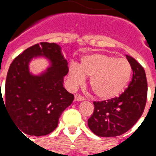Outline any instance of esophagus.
Wrapping results in <instances>:
<instances>
[{
  "mask_svg": "<svg viewBox=\"0 0 156 156\" xmlns=\"http://www.w3.org/2000/svg\"><path fill=\"white\" fill-rule=\"evenodd\" d=\"M74 100L75 101H83L84 100V98L81 96L80 94H76L74 96Z\"/></svg>",
  "mask_w": 156,
  "mask_h": 156,
  "instance_id": "34e87169",
  "label": "esophagus"
}]
</instances>
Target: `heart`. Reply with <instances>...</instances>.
Listing matches in <instances>:
<instances>
[{"mask_svg": "<svg viewBox=\"0 0 156 156\" xmlns=\"http://www.w3.org/2000/svg\"><path fill=\"white\" fill-rule=\"evenodd\" d=\"M132 66L124 58H115L104 53L83 57L78 67L71 65L68 77L73 87H78L90 78L89 84L96 96L103 100L116 98L130 81Z\"/></svg>", "mask_w": 156, "mask_h": 156, "instance_id": "heart-1", "label": "heart"}]
</instances>
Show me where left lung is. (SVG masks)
<instances>
[{
    "instance_id": "left-lung-1",
    "label": "left lung",
    "mask_w": 156,
    "mask_h": 156,
    "mask_svg": "<svg viewBox=\"0 0 156 156\" xmlns=\"http://www.w3.org/2000/svg\"><path fill=\"white\" fill-rule=\"evenodd\" d=\"M133 70V78L122 94L107 101L94 102V110L88 119L91 131L100 137H115L134 126L144 112L147 99V80L144 68L134 58L126 55Z\"/></svg>"
}]
</instances>
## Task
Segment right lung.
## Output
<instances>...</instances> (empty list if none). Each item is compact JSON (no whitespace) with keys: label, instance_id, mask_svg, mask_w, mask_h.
<instances>
[{"label":"right lung","instance_id":"right-lung-1","mask_svg":"<svg viewBox=\"0 0 156 156\" xmlns=\"http://www.w3.org/2000/svg\"><path fill=\"white\" fill-rule=\"evenodd\" d=\"M39 57L46 58L49 64L41 74L33 75L30 72L29 64L32 59ZM68 65L62 48L54 42L33 45L10 65L5 101L1 93L0 104L2 100L9 116L22 134L47 135L57 128L62 113L74 99V95L63 87Z\"/></svg>","mask_w":156,"mask_h":156}]
</instances>
